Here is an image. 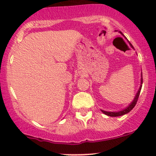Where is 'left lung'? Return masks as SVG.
<instances>
[{
  "mask_svg": "<svg viewBox=\"0 0 156 156\" xmlns=\"http://www.w3.org/2000/svg\"><path fill=\"white\" fill-rule=\"evenodd\" d=\"M119 32L121 33V34L123 35V34H122L121 31H119ZM141 83H140V87L139 88V90H138V92L136 93V96H135L134 99H133V100L132 101V103H130V105H129L128 106H127V108H125V109L122 110V111H119V112H107V111H104V110H101L102 112H103V113H104L105 115H106L108 116H111V117H118V116H122V115H124L127 114V113L130 112V111H131L132 109H133V107H134L135 106H136V102H137V100L138 98H139V96H140V90H141V87H142V84H143V77H142V75H141Z\"/></svg>",
  "mask_w": 156,
  "mask_h": 156,
  "instance_id": "obj_1",
  "label": "left lung"
}]
</instances>
